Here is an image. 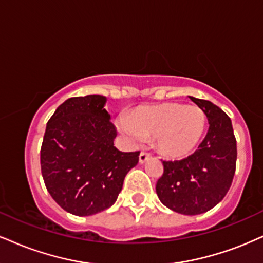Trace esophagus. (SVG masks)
Here are the masks:
<instances>
[{"label": "esophagus", "mask_w": 263, "mask_h": 263, "mask_svg": "<svg viewBox=\"0 0 263 263\" xmlns=\"http://www.w3.org/2000/svg\"><path fill=\"white\" fill-rule=\"evenodd\" d=\"M150 157H151V155L148 154V152L141 151L140 156H139V162H140V163H145V162H146Z\"/></svg>", "instance_id": "obj_1"}]
</instances>
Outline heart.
<instances>
[{
    "label": "heart",
    "mask_w": 263,
    "mask_h": 263,
    "mask_svg": "<svg viewBox=\"0 0 263 263\" xmlns=\"http://www.w3.org/2000/svg\"><path fill=\"white\" fill-rule=\"evenodd\" d=\"M207 117L197 106L168 102L138 108L118 126L133 140L156 137V146L164 156L179 158L197 147L206 129Z\"/></svg>",
    "instance_id": "heart-1"
}]
</instances>
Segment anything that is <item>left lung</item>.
Masks as SVG:
<instances>
[{
    "label": "left lung",
    "instance_id": "1",
    "mask_svg": "<svg viewBox=\"0 0 263 263\" xmlns=\"http://www.w3.org/2000/svg\"><path fill=\"white\" fill-rule=\"evenodd\" d=\"M189 97L205 112L209 132L193 155L180 161H162L163 174L156 193L168 209L194 216L215 207L228 193L235 173L236 140L231 118L218 106Z\"/></svg>",
    "mask_w": 263,
    "mask_h": 263
}]
</instances>
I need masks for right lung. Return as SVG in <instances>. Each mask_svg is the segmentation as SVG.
<instances>
[{
    "instance_id": "1",
    "label": "right lung",
    "mask_w": 263,
    "mask_h": 263,
    "mask_svg": "<svg viewBox=\"0 0 263 263\" xmlns=\"http://www.w3.org/2000/svg\"><path fill=\"white\" fill-rule=\"evenodd\" d=\"M106 97H70L58 106L41 145L40 162L45 185L64 211L91 216L111 207L140 152L117 150Z\"/></svg>"
}]
</instances>
